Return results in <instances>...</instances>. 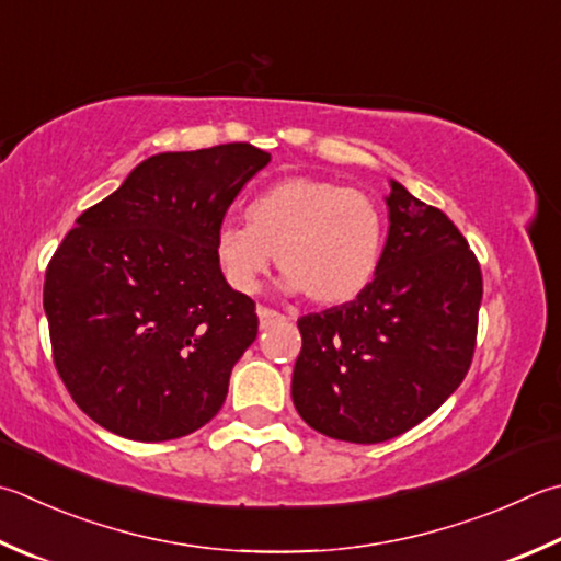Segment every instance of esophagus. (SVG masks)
Here are the masks:
<instances>
[{"label":"esophagus","instance_id":"obj_1","mask_svg":"<svg viewBox=\"0 0 561 561\" xmlns=\"http://www.w3.org/2000/svg\"><path fill=\"white\" fill-rule=\"evenodd\" d=\"M256 314H259L261 330H268V327H273V324L285 322V317L280 312H276V310H271V308H259Z\"/></svg>","mask_w":561,"mask_h":561}]
</instances>
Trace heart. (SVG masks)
Wrapping results in <instances>:
<instances>
[{"mask_svg": "<svg viewBox=\"0 0 561 561\" xmlns=\"http://www.w3.org/2000/svg\"><path fill=\"white\" fill-rule=\"evenodd\" d=\"M247 219L215 234L217 266L239 293L256 290L273 259L285 271L283 290L308 293L317 305L354 300L376 276L386 221L362 190L283 178L251 199Z\"/></svg>", "mask_w": 561, "mask_h": 561, "instance_id": "1", "label": "heart"}]
</instances>
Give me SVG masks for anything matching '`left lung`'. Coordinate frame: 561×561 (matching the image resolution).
<instances>
[{
    "label": "left lung",
    "instance_id": "obj_1",
    "mask_svg": "<svg viewBox=\"0 0 561 561\" xmlns=\"http://www.w3.org/2000/svg\"><path fill=\"white\" fill-rule=\"evenodd\" d=\"M388 237L356 300L298 320L293 403L322 435L354 445L403 435L459 388L477 346L481 268L437 207L390 181Z\"/></svg>",
    "mask_w": 561,
    "mask_h": 561
}]
</instances>
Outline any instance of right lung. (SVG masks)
<instances>
[{"label":"right lung","instance_id":"obj_1","mask_svg":"<svg viewBox=\"0 0 561 561\" xmlns=\"http://www.w3.org/2000/svg\"><path fill=\"white\" fill-rule=\"evenodd\" d=\"M271 153L251 144L146 158L78 217L44 283L53 362L78 408L136 442L185 437L225 405L256 340L215 234Z\"/></svg>","mask_w":561,"mask_h":561}]
</instances>
